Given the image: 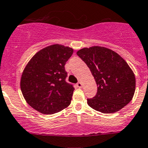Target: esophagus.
<instances>
[{"label":"esophagus","instance_id":"34e87169","mask_svg":"<svg viewBox=\"0 0 148 148\" xmlns=\"http://www.w3.org/2000/svg\"><path fill=\"white\" fill-rule=\"evenodd\" d=\"M82 86H83V85H82L81 82H78V83L76 84V86L77 87V88H81Z\"/></svg>","mask_w":148,"mask_h":148}]
</instances>
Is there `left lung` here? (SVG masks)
<instances>
[{"label": "left lung", "instance_id": "left-lung-1", "mask_svg": "<svg viewBox=\"0 0 148 148\" xmlns=\"http://www.w3.org/2000/svg\"><path fill=\"white\" fill-rule=\"evenodd\" d=\"M77 54L89 68L97 86V92L87 103L96 111L114 113L127 105L134 95L136 77L121 56L101 46L83 47Z\"/></svg>", "mask_w": 148, "mask_h": 148}]
</instances>
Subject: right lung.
Returning a JSON list of instances; mask_svg holds the SVG:
<instances>
[{
  "mask_svg": "<svg viewBox=\"0 0 148 148\" xmlns=\"http://www.w3.org/2000/svg\"><path fill=\"white\" fill-rule=\"evenodd\" d=\"M73 48L55 44L38 51L28 62L21 77L26 102L42 114L52 115L70 105L74 87L65 82V65Z\"/></svg>",
  "mask_w": 148,
  "mask_h": 148,
  "instance_id": "1",
  "label": "right lung"
}]
</instances>
